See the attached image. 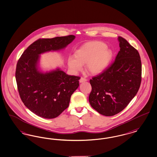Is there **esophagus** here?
Returning <instances> with one entry per match:
<instances>
[{
	"label": "esophagus",
	"instance_id": "34e87169",
	"mask_svg": "<svg viewBox=\"0 0 157 157\" xmlns=\"http://www.w3.org/2000/svg\"><path fill=\"white\" fill-rule=\"evenodd\" d=\"M87 81V79L85 78H83V77H81V79H79V82H83L86 81Z\"/></svg>",
	"mask_w": 157,
	"mask_h": 157
}]
</instances>
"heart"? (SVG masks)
Returning a JSON list of instances; mask_svg holds the SVG:
<instances>
[{"mask_svg": "<svg viewBox=\"0 0 157 157\" xmlns=\"http://www.w3.org/2000/svg\"><path fill=\"white\" fill-rule=\"evenodd\" d=\"M113 52L106 44L94 41L86 44L76 52V58L69 57L68 65L74 72L81 71L82 65L86 64L88 71L93 74H99L106 68L110 63Z\"/></svg>", "mask_w": 157, "mask_h": 157, "instance_id": "b5f03b06", "label": "heart"}]
</instances>
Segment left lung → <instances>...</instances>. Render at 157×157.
I'll use <instances>...</instances> for the list:
<instances>
[{
  "mask_svg": "<svg viewBox=\"0 0 157 157\" xmlns=\"http://www.w3.org/2000/svg\"><path fill=\"white\" fill-rule=\"evenodd\" d=\"M120 49L113 63L90 79V106L98 113L112 116L121 112L138 92L142 66L138 51L119 36Z\"/></svg>",
  "mask_w": 157,
  "mask_h": 157,
  "instance_id": "8db88e82",
  "label": "left lung"
}]
</instances>
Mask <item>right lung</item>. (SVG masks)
Instances as JSON below:
<instances>
[{"label": "right lung", "mask_w": 157, "mask_h": 157, "mask_svg": "<svg viewBox=\"0 0 157 157\" xmlns=\"http://www.w3.org/2000/svg\"><path fill=\"white\" fill-rule=\"evenodd\" d=\"M75 37L69 35L40 38L27 47L17 61L15 75L20 97L25 106L41 117L56 118L68 108L81 77L68 75L59 69L40 72L39 55L64 48Z\"/></svg>", "instance_id": "obj_1"}]
</instances>
